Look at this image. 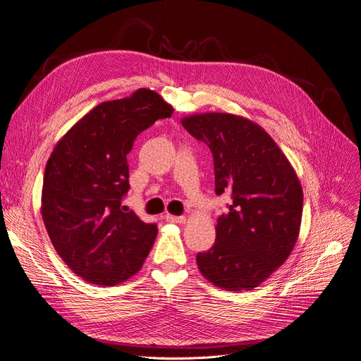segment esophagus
<instances>
[{"label":"esophagus","instance_id":"esophagus-1","mask_svg":"<svg viewBox=\"0 0 361 361\" xmlns=\"http://www.w3.org/2000/svg\"><path fill=\"white\" fill-rule=\"evenodd\" d=\"M166 222L169 224H184L185 222V217L184 216H173V214H166L165 216Z\"/></svg>","mask_w":361,"mask_h":361}]
</instances>
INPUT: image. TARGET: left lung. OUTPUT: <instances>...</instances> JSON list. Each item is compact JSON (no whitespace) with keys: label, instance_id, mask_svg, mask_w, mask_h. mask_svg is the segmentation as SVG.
I'll use <instances>...</instances> for the list:
<instances>
[{"label":"left lung","instance_id":"left-lung-1","mask_svg":"<svg viewBox=\"0 0 361 361\" xmlns=\"http://www.w3.org/2000/svg\"><path fill=\"white\" fill-rule=\"evenodd\" d=\"M212 149L216 195L232 202L217 219L216 241L197 253L201 274L226 290H250L293 252L303 216V189L283 151L262 127L228 112L181 118Z\"/></svg>","mask_w":361,"mask_h":361}]
</instances>
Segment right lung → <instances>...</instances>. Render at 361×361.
Here are the masks:
<instances>
[{"instance_id":"right-lung-1","label":"right lung","mask_w":361,"mask_h":361,"mask_svg":"<svg viewBox=\"0 0 361 361\" xmlns=\"http://www.w3.org/2000/svg\"><path fill=\"white\" fill-rule=\"evenodd\" d=\"M172 112L159 92L139 88L97 104L54 147L40 213L54 249L85 282L123 283L141 270L153 247L157 226L121 208L130 188L127 154L139 133Z\"/></svg>"}]
</instances>
